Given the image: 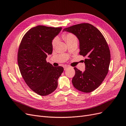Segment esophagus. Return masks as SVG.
Instances as JSON below:
<instances>
[{"label": "esophagus", "mask_w": 126, "mask_h": 126, "mask_svg": "<svg viewBox=\"0 0 126 126\" xmlns=\"http://www.w3.org/2000/svg\"><path fill=\"white\" fill-rule=\"evenodd\" d=\"M64 70H67V69L69 68V67L68 66H64Z\"/></svg>", "instance_id": "obj_1"}]
</instances>
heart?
Instances as JSON below:
<instances>
[{"instance_id":"heart-1","label":"heart","mask_w":126,"mask_h":126,"mask_svg":"<svg viewBox=\"0 0 126 126\" xmlns=\"http://www.w3.org/2000/svg\"><path fill=\"white\" fill-rule=\"evenodd\" d=\"M62 38L66 42L67 44L68 45L70 44L71 43H73L74 42H78V38L77 37L71 33H63L62 35ZM57 40L56 38L53 40L52 41V46L53 47H55L57 45Z\"/></svg>"}]
</instances>
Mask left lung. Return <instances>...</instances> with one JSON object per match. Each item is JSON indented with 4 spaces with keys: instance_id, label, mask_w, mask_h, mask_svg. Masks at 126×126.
Returning a JSON list of instances; mask_svg holds the SVG:
<instances>
[{
    "instance_id": "8db88e82",
    "label": "left lung",
    "mask_w": 126,
    "mask_h": 126,
    "mask_svg": "<svg viewBox=\"0 0 126 126\" xmlns=\"http://www.w3.org/2000/svg\"><path fill=\"white\" fill-rule=\"evenodd\" d=\"M79 39V54L86 57L85 70L82 72L75 67L72 84L77 90L90 93L97 89L107 76L110 61V53L102 33L92 24L83 23L65 28Z\"/></svg>"
}]
</instances>
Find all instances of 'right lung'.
Wrapping results in <instances>:
<instances>
[{
    "label": "right lung",
    "mask_w": 126,
    "mask_h": 126,
    "mask_svg": "<svg viewBox=\"0 0 126 126\" xmlns=\"http://www.w3.org/2000/svg\"><path fill=\"white\" fill-rule=\"evenodd\" d=\"M62 29L43 25L32 28L25 34L19 47L21 75L29 87L41 96L57 89L58 79L63 71V67H54L46 60L53 51L52 40Z\"/></svg>",
    "instance_id": "right-lung-1"
}]
</instances>
